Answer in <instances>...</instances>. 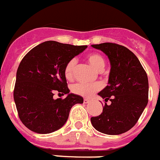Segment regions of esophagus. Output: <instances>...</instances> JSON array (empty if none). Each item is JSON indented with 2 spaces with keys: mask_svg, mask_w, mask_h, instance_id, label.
Instances as JSON below:
<instances>
[{
  "mask_svg": "<svg viewBox=\"0 0 160 160\" xmlns=\"http://www.w3.org/2000/svg\"><path fill=\"white\" fill-rule=\"evenodd\" d=\"M90 102H91V99H83V103H90Z\"/></svg>",
  "mask_w": 160,
  "mask_h": 160,
  "instance_id": "obj_1",
  "label": "esophagus"
}]
</instances>
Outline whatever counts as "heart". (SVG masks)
<instances>
[{
    "instance_id": "b5f03b06",
    "label": "heart",
    "mask_w": 160,
    "mask_h": 160,
    "mask_svg": "<svg viewBox=\"0 0 160 160\" xmlns=\"http://www.w3.org/2000/svg\"><path fill=\"white\" fill-rule=\"evenodd\" d=\"M87 61H89V63L98 71L103 70V68L105 67V65H106L104 58L97 53H91V54L87 56ZM76 64H77V60L75 58H72L65 65V69H64V74H65V78L68 79V80H71L73 78ZM101 87H102V86L99 82L90 83V84L78 82L76 84H73L71 87V91L76 95L90 97L94 93H95L96 91H99Z\"/></svg>"
}]
</instances>
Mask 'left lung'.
<instances>
[{
    "mask_svg": "<svg viewBox=\"0 0 160 160\" xmlns=\"http://www.w3.org/2000/svg\"><path fill=\"white\" fill-rule=\"evenodd\" d=\"M108 57L111 69L108 85L98 93L105 102L103 112L91 118L100 133L118 135L133 128L148 103L149 84L138 57L127 48L113 43L91 45Z\"/></svg>",
    "mask_w": 160,
    "mask_h": 160,
    "instance_id": "obj_1",
    "label": "left lung"
}]
</instances>
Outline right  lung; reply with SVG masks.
<instances>
[{"instance_id": "add662e5", "label": "right lung", "mask_w": 160, "mask_h": 160, "mask_svg": "<svg viewBox=\"0 0 160 160\" xmlns=\"http://www.w3.org/2000/svg\"><path fill=\"white\" fill-rule=\"evenodd\" d=\"M87 48L50 40L23 57L17 70L13 99L19 118L30 130L43 134L61 129L71 108L83 103L82 97L69 93L64 69ZM55 91L67 94V98L55 100Z\"/></svg>"}]
</instances>
